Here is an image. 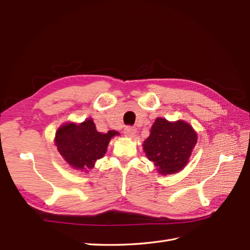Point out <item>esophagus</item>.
<instances>
[{
  "label": "esophagus",
  "mask_w": 250,
  "mask_h": 250,
  "mask_svg": "<svg viewBox=\"0 0 250 250\" xmlns=\"http://www.w3.org/2000/svg\"><path fill=\"white\" fill-rule=\"evenodd\" d=\"M135 131H137V129H135V128L132 127V126H127V127H125V129H124L125 135H126V137H129V138L133 137V135L135 134Z\"/></svg>",
  "instance_id": "34e87169"
}]
</instances>
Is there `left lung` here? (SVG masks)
Listing matches in <instances>:
<instances>
[{
	"instance_id": "left-lung-1",
	"label": "left lung",
	"mask_w": 250,
	"mask_h": 250,
	"mask_svg": "<svg viewBox=\"0 0 250 250\" xmlns=\"http://www.w3.org/2000/svg\"><path fill=\"white\" fill-rule=\"evenodd\" d=\"M196 143L197 134L188 123L184 121L171 123L157 118L143 146L149 161L166 175L185 168Z\"/></svg>"
}]
</instances>
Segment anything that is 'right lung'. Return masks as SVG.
<instances>
[{"label": "right lung", "instance_id": "1", "mask_svg": "<svg viewBox=\"0 0 250 250\" xmlns=\"http://www.w3.org/2000/svg\"><path fill=\"white\" fill-rule=\"evenodd\" d=\"M119 132H98L94 121L88 119L80 125L65 124L56 132L55 144L65 162L76 169H90L94 163L106 153L110 139Z\"/></svg>", "mask_w": 250, "mask_h": 250}]
</instances>
